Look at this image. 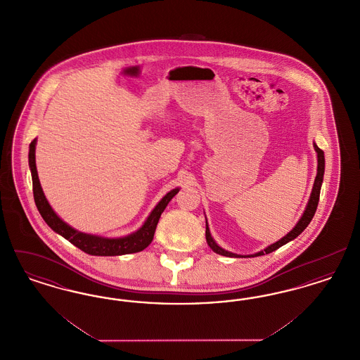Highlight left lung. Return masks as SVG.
Returning <instances> with one entry per match:
<instances>
[{
	"instance_id": "left-lung-1",
	"label": "left lung",
	"mask_w": 360,
	"mask_h": 360,
	"mask_svg": "<svg viewBox=\"0 0 360 360\" xmlns=\"http://www.w3.org/2000/svg\"><path fill=\"white\" fill-rule=\"evenodd\" d=\"M313 147H314V150H316V153H317V175H316V179H314V185H313V188H311V194H310V198H309L307 209H305V212H304L302 217L298 220V223H297V225L291 229L290 232H289L286 236H283L282 239L275 241L274 244L269 245L267 248H264L263 251L257 252V254H254V255H238V254H232V252H229V251H225V250L221 248L220 245H217V243L213 240L212 235H210V231H209V226H207V221H206V243H207V245H209V247H210L216 254H219V255H224V257H260V255H264V254H270V252H273L275 250H278L279 247L285 245L286 243H289L291 240L295 239L300 233H302V232H304V229H305V228L308 226L309 223L311 221V219H313V216H314V213H316L317 205H319V200H320V190H321L323 179H324V170H326V158H324V151H323V150H320V148L317 147V144H316V143L313 144Z\"/></svg>"
}]
</instances>
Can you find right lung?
I'll use <instances>...</instances> for the list:
<instances>
[{"label":"right lung","instance_id":"add662e5","mask_svg":"<svg viewBox=\"0 0 360 360\" xmlns=\"http://www.w3.org/2000/svg\"><path fill=\"white\" fill-rule=\"evenodd\" d=\"M34 148H36V139H34L30 144V169L32 174V186H34V198L36 207L39 213L41 214L43 220L47 223V225L51 228L53 232L59 233L65 239L69 240L71 244L78 247L89 255H96V257H116V255H125V254H135L139 251H143L147 248L151 241L154 239L155 229L158 221L160 219V214L166 209L167 204L172 200V197L179 191V188H172L169 191L160 201L159 204L155 206L154 210L146 220V223L141 225L140 229L136 232L124 236V238H117V239H109V238H101L96 235H89L79 232L70 226L69 224L65 223L52 209L51 205L49 204L43 188L40 186V181L37 176V170H36V160H34Z\"/></svg>","mask_w":360,"mask_h":360}]
</instances>
